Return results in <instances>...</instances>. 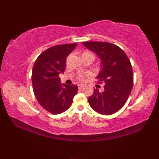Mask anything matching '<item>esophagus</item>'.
Listing matches in <instances>:
<instances>
[{"instance_id": "34e87169", "label": "esophagus", "mask_w": 159, "mask_h": 159, "mask_svg": "<svg viewBox=\"0 0 159 159\" xmlns=\"http://www.w3.org/2000/svg\"><path fill=\"white\" fill-rule=\"evenodd\" d=\"M78 87H79V89H82L84 87H85V85H83V84H80V85H78Z\"/></svg>"}]
</instances>
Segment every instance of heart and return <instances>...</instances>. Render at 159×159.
I'll return each mask as SVG.
<instances>
[{
  "instance_id": "1",
  "label": "heart",
  "mask_w": 159,
  "mask_h": 159,
  "mask_svg": "<svg viewBox=\"0 0 159 159\" xmlns=\"http://www.w3.org/2000/svg\"><path fill=\"white\" fill-rule=\"evenodd\" d=\"M83 78H84V74H80L79 76V80H83Z\"/></svg>"
}]
</instances>
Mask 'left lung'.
I'll use <instances>...</instances> for the list:
<instances>
[{"mask_svg": "<svg viewBox=\"0 0 159 159\" xmlns=\"http://www.w3.org/2000/svg\"><path fill=\"white\" fill-rule=\"evenodd\" d=\"M83 45L93 52L100 60V71L96 79L104 82V89H94L89 104L97 113L111 115L126 103L133 86L132 66L120 47L108 42H85Z\"/></svg>", "mask_w": 159, "mask_h": 159, "instance_id": "obj_1", "label": "left lung"}]
</instances>
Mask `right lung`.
<instances>
[{
    "label": "right lung",
    "instance_id": "right-lung-1",
    "mask_svg": "<svg viewBox=\"0 0 159 159\" xmlns=\"http://www.w3.org/2000/svg\"><path fill=\"white\" fill-rule=\"evenodd\" d=\"M76 46H52L40 54L33 66V92L40 105L50 113L60 114L68 109L78 92L76 85L61 84L59 77L66 70V57Z\"/></svg>",
    "mask_w": 159,
    "mask_h": 159
}]
</instances>
